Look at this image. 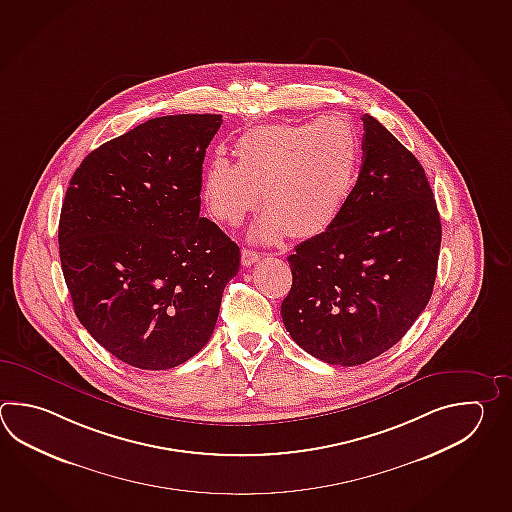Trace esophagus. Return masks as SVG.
Wrapping results in <instances>:
<instances>
[{"instance_id":"1","label":"esophagus","mask_w":512,"mask_h":512,"mask_svg":"<svg viewBox=\"0 0 512 512\" xmlns=\"http://www.w3.org/2000/svg\"><path fill=\"white\" fill-rule=\"evenodd\" d=\"M261 257L262 253H259V251L242 248V266H246V268L251 266V264H255Z\"/></svg>"}]
</instances>
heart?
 Listing matches in <instances>:
<instances>
[{
	"instance_id": "1",
	"label": "heart",
	"mask_w": 512,
	"mask_h": 512,
	"mask_svg": "<svg viewBox=\"0 0 512 512\" xmlns=\"http://www.w3.org/2000/svg\"><path fill=\"white\" fill-rule=\"evenodd\" d=\"M237 164L215 157L202 171L200 197L213 219L235 226L266 208L253 237L290 233L312 239L330 230L354 191L361 140L341 116L251 127L233 146Z\"/></svg>"
}]
</instances>
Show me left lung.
Instances as JSON below:
<instances>
[{
	"label": "left lung",
	"instance_id": "1",
	"mask_svg": "<svg viewBox=\"0 0 512 512\" xmlns=\"http://www.w3.org/2000/svg\"><path fill=\"white\" fill-rule=\"evenodd\" d=\"M363 126V167L343 213L288 257L282 321L328 365H363L396 345L438 272L441 222L425 169L374 116Z\"/></svg>",
	"mask_w": 512,
	"mask_h": 512
}]
</instances>
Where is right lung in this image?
Instances as JSON below:
<instances>
[{"instance_id":"obj_1","label":"right lung","mask_w":512,"mask_h":512,"mask_svg":"<svg viewBox=\"0 0 512 512\" xmlns=\"http://www.w3.org/2000/svg\"><path fill=\"white\" fill-rule=\"evenodd\" d=\"M220 124V115L147 120L91 151L65 193L58 244L74 313L135 368L199 354L239 272V246L200 217L202 164Z\"/></svg>"}]
</instances>
